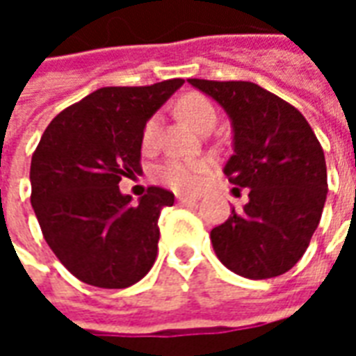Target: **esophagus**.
<instances>
[{"instance_id": "obj_1", "label": "esophagus", "mask_w": 356, "mask_h": 356, "mask_svg": "<svg viewBox=\"0 0 356 356\" xmlns=\"http://www.w3.org/2000/svg\"><path fill=\"white\" fill-rule=\"evenodd\" d=\"M179 204H196L198 196H177Z\"/></svg>"}]
</instances>
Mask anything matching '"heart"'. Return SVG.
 I'll return each mask as SVG.
<instances>
[{"label": "heart", "instance_id": "obj_1", "mask_svg": "<svg viewBox=\"0 0 356 356\" xmlns=\"http://www.w3.org/2000/svg\"><path fill=\"white\" fill-rule=\"evenodd\" d=\"M179 116L186 120L198 131L211 129L217 122V110L213 102L202 93H186L177 101ZM160 143V116H150L140 131V147L145 152H154ZM208 160H185L170 158L154 170V179L177 193L198 191L204 177L209 173Z\"/></svg>", "mask_w": 356, "mask_h": 356}]
</instances>
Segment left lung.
I'll return each mask as SVG.
<instances>
[{
    "label": "left lung",
    "instance_id": "obj_1",
    "mask_svg": "<svg viewBox=\"0 0 356 356\" xmlns=\"http://www.w3.org/2000/svg\"><path fill=\"white\" fill-rule=\"evenodd\" d=\"M232 120L234 154L225 165L246 186L242 211L211 231L219 261L252 280L284 275L303 257L321 221L328 179L324 150L303 114L252 81L188 80Z\"/></svg>",
    "mask_w": 356,
    "mask_h": 356
}]
</instances>
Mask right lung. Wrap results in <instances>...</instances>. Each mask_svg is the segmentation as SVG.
Returning <instances> with one entry per match:
<instances>
[{
    "label": "right lung",
    "mask_w": 356,
    "mask_h": 356,
    "mask_svg": "<svg viewBox=\"0 0 356 356\" xmlns=\"http://www.w3.org/2000/svg\"><path fill=\"white\" fill-rule=\"evenodd\" d=\"M183 83L97 89L43 131L32 154L30 202L45 242L81 282L120 290L154 265L160 209L175 198L148 186L135 204L118 183L143 171V125Z\"/></svg>",
    "instance_id": "obj_1"
}]
</instances>
